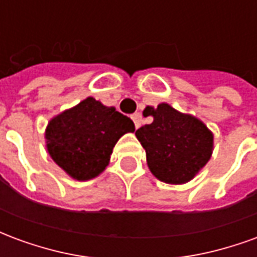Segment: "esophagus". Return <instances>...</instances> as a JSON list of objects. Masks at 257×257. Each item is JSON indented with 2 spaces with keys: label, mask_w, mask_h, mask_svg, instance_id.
I'll use <instances>...</instances> for the list:
<instances>
[{
  "label": "esophagus",
  "mask_w": 257,
  "mask_h": 257,
  "mask_svg": "<svg viewBox=\"0 0 257 257\" xmlns=\"http://www.w3.org/2000/svg\"><path fill=\"white\" fill-rule=\"evenodd\" d=\"M132 119H134V122H135V126H136V129L139 128L140 125H142V114L140 112H135L134 115H132Z\"/></svg>",
  "instance_id": "34e87169"
}]
</instances>
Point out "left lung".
<instances>
[{
  "label": "left lung",
  "mask_w": 257,
  "mask_h": 257,
  "mask_svg": "<svg viewBox=\"0 0 257 257\" xmlns=\"http://www.w3.org/2000/svg\"><path fill=\"white\" fill-rule=\"evenodd\" d=\"M145 117L153 122L135 135L143 146L147 165L158 180L169 184L190 182L210 160L213 135L202 121L175 110L168 103L147 106Z\"/></svg>",
  "instance_id": "obj_1"
}]
</instances>
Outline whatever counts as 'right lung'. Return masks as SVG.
I'll return each mask as SVG.
<instances>
[{
	"label": "right lung",
	"instance_id": "1",
	"mask_svg": "<svg viewBox=\"0 0 257 257\" xmlns=\"http://www.w3.org/2000/svg\"><path fill=\"white\" fill-rule=\"evenodd\" d=\"M135 132L134 121L93 97L52 118L45 131L49 156L68 176L89 180L110 161L122 135Z\"/></svg>",
	"mask_w": 257,
	"mask_h": 257
}]
</instances>
